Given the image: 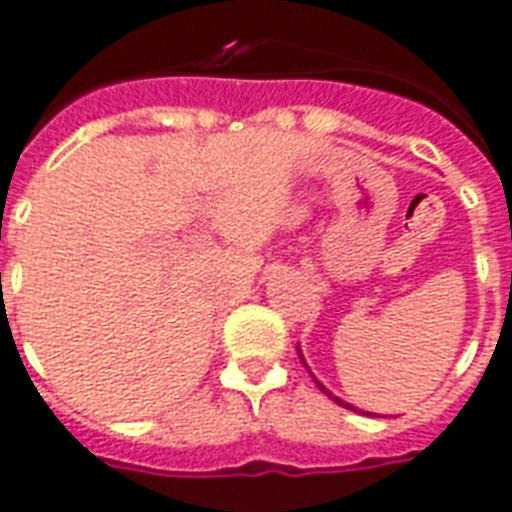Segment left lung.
<instances>
[{
	"mask_svg": "<svg viewBox=\"0 0 512 512\" xmlns=\"http://www.w3.org/2000/svg\"><path fill=\"white\" fill-rule=\"evenodd\" d=\"M297 353H299V359L305 361V356H302V351H299V348H297ZM305 367H307V364H305ZM315 383H318V380H315ZM318 388H321V391H324L326 397H332L334 402H337V405L348 407V410H356V407H353V405H348V402H343V399H340V397H334V394H332V391H329V388H324V383H318Z\"/></svg>",
	"mask_w": 512,
	"mask_h": 512,
	"instance_id": "8db88e82",
	"label": "left lung"
}]
</instances>
